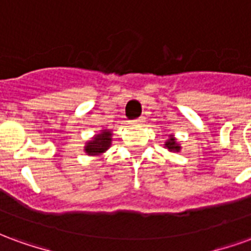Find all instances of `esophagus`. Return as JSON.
I'll use <instances>...</instances> for the list:
<instances>
[{
	"mask_svg": "<svg viewBox=\"0 0 251 251\" xmlns=\"http://www.w3.org/2000/svg\"><path fill=\"white\" fill-rule=\"evenodd\" d=\"M145 122V117H138L137 120L133 121V124H137V125H142Z\"/></svg>",
	"mask_w": 251,
	"mask_h": 251,
	"instance_id": "esophagus-1",
	"label": "esophagus"
}]
</instances>
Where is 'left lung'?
I'll return each mask as SVG.
<instances>
[{"mask_svg": "<svg viewBox=\"0 0 251 251\" xmlns=\"http://www.w3.org/2000/svg\"><path fill=\"white\" fill-rule=\"evenodd\" d=\"M165 148H167L168 151H171V152H179V151H180L179 144L176 142V140H175L172 136L169 137L168 141L165 142Z\"/></svg>", "mask_w": 251, "mask_h": 251, "instance_id": "left-lung-1", "label": "left lung"}]
</instances>
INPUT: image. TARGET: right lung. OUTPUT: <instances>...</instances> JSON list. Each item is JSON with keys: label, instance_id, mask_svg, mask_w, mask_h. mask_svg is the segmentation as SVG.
<instances>
[{"label": "right lung", "instance_id": "obj_1", "mask_svg": "<svg viewBox=\"0 0 251 251\" xmlns=\"http://www.w3.org/2000/svg\"><path fill=\"white\" fill-rule=\"evenodd\" d=\"M111 144V131L103 130L100 134L95 136L91 141L87 142V145L84 147V152L88 156H97L100 153L106 152L109 149Z\"/></svg>", "mask_w": 251, "mask_h": 251}]
</instances>
